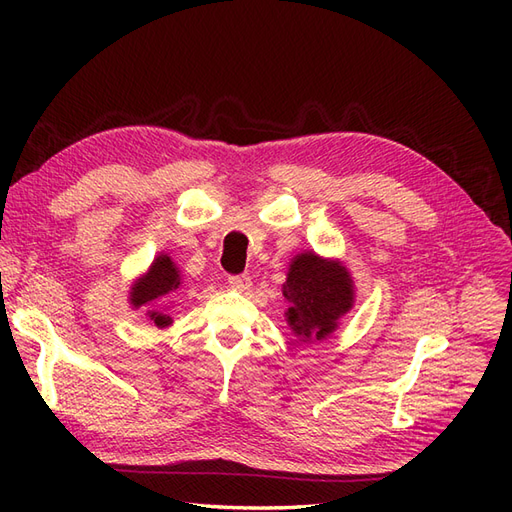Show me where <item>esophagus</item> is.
I'll list each match as a JSON object with an SVG mask.
<instances>
[{
  "label": "esophagus",
  "mask_w": 512,
  "mask_h": 512,
  "mask_svg": "<svg viewBox=\"0 0 512 512\" xmlns=\"http://www.w3.org/2000/svg\"><path fill=\"white\" fill-rule=\"evenodd\" d=\"M228 284H230V288L245 292L252 288V277L250 275H232V277H228Z\"/></svg>",
  "instance_id": "esophagus-1"
}]
</instances>
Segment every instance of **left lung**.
I'll list each match as a JSON object with an SVG mask.
<instances>
[{
  "mask_svg": "<svg viewBox=\"0 0 512 512\" xmlns=\"http://www.w3.org/2000/svg\"><path fill=\"white\" fill-rule=\"evenodd\" d=\"M282 294L292 335L312 344L331 337L339 320L354 307V280L339 258L307 250L292 256Z\"/></svg>",
  "mask_w": 512,
  "mask_h": 512,
  "instance_id": "left-lung-1",
  "label": "left lung"
}]
</instances>
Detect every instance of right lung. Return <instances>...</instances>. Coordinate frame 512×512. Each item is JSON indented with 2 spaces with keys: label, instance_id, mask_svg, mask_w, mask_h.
<instances>
[{
  "label": "right lung",
  "instance_id": "1",
  "mask_svg": "<svg viewBox=\"0 0 512 512\" xmlns=\"http://www.w3.org/2000/svg\"><path fill=\"white\" fill-rule=\"evenodd\" d=\"M183 286V275L179 267L175 265V260L170 258V254L160 252L149 269L138 277V280L132 282L130 292H128V303L132 309L145 307L147 309V320L151 322V327L156 329H166L173 324V318L168 316V299L175 297V292L181 290Z\"/></svg>",
  "mask_w": 512,
  "mask_h": 512
}]
</instances>
